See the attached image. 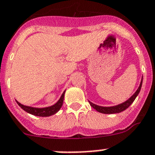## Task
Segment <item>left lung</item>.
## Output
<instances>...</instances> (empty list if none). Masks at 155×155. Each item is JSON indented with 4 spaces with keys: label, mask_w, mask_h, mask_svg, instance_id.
Wrapping results in <instances>:
<instances>
[{
    "label": "left lung",
    "mask_w": 155,
    "mask_h": 155,
    "mask_svg": "<svg viewBox=\"0 0 155 155\" xmlns=\"http://www.w3.org/2000/svg\"><path fill=\"white\" fill-rule=\"evenodd\" d=\"M142 81L143 78H141V81H140V85H139L138 88L136 91L135 93L128 99L126 101H124V103L120 104L116 106H112V107H102V106H98L97 104H94L91 103V101H89L91 106L93 108H94L97 111L100 112V113L103 114H116V113H120V112L123 111V110H126L129 106L131 104L134 102V101L135 100V98L137 97V96L138 95L139 92H140V88H141V85H142Z\"/></svg>",
    "instance_id": "8db88e82"
}]
</instances>
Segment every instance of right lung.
Returning <instances> with one entry per match:
<instances>
[{"mask_svg": "<svg viewBox=\"0 0 155 155\" xmlns=\"http://www.w3.org/2000/svg\"><path fill=\"white\" fill-rule=\"evenodd\" d=\"M64 93L65 91L63 92L62 95L61 96L60 99L58 100V101L56 104H54V105L50 106L48 107H42V108H38V107H29V106L23 105L21 103L16 101L18 105L21 107L24 110H25L28 113L31 114L35 116H39V117H49L51 116L54 114H56L58 110H60L62 104L64 102Z\"/></svg>", "mask_w": 155, "mask_h": 155, "instance_id": "add662e5", "label": "right lung"}]
</instances>
